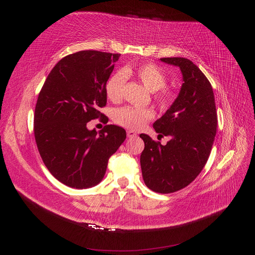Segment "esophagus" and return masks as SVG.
<instances>
[{
  "label": "esophagus",
  "instance_id": "1",
  "mask_svg": "<svg viewBox=\"0 0 255 255\" xmlns=\"http://www.w3.org/2000/svg\"><path fill=\"white\" fill-rule=\"evenodd\" d=\"M128 138H134V137H137V134H136V132H134V130L128 129Z\"/></svg>",
  "mask_w": 255,
  "mask_h": 255
}]
</instances>
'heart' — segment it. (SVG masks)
Wrapping results in <instances>:
<instances>
[{"instance_id":"obj_1","label":"heart","mask_w":255,"mask_h":255,"mask_svg":"<svg viewBox=\"0 0 255 255\" xmlns=\"http://www.w3.org/2000/svg\"><path fill=\"white\" fill-rule=\"evenodd\" d=\"M130 75H134L149 91L155 92L154 98L160 109H166L171 103L173 91L165 86L167 83L166 73L158 66L151 63L142 64L135 68H127L113 74L105 86L106 96L111 101L118 102L122 99L127 78ZM153 116V111L148 107L127 105L114 112V120L123 128L138 129L151 120Z\"/></svg>"}]
</instances>
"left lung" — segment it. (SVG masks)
Returning a JSON list of instances; mask_svg holds the SVG:
<instances>
[{
    "instance_id": "1",
    "label": "left lung",
    "mask_w": 255,
    "mask_h": 255,
    "mask_svg": "<svg viewBox=\"0 0 255 255\" xmlns=\"http://www.w3.org/2000/svg\"><path fill=\"white\" fill-rule=\"evenodd\" d=\"M160 60L180 68L183 84L172 105L153 123L156 133L171 139L163 145L140 134L144 142L140 166L146 187L170 194L186 187L205 166L217 130V112L211 83L191 60Z\"/></svg>"
}]
</instances>
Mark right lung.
I'll return each instance as SVG.
<instances>
[{
	"label": "right lung",
	"mask_w": 255,
	"mask_h": 255,
	"mask_svg": "<svg viewBox=\"0 0 255 255\" xmlns=\"http://www.w3.org/2000/svg\"><path fill=\"white\" fill-rule=\"evenodd\" d=\"M120 54L80 51L61 58L38 96L34 134L45 167L72 188H89L102 181L110 157L127 132L107 125L97 132L87 122L103 117L106 82Z\"/></svg>",
	"instance_id": "1"
}]
</instances>
